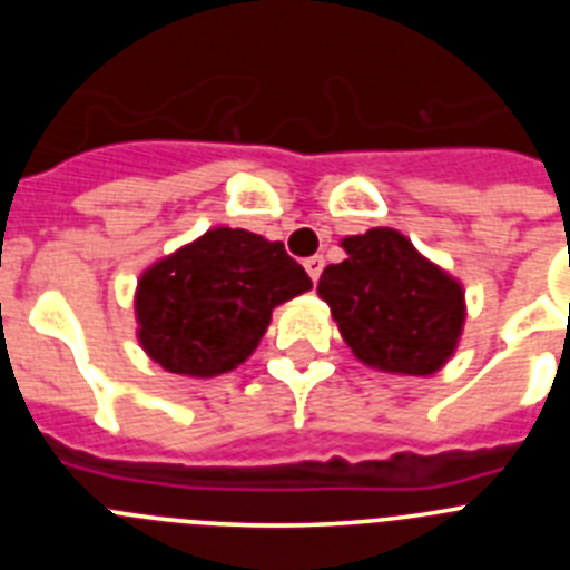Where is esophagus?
I'll return each mask as SVG.
<instances>
[{"label": "esophagus", "mask_w": 570, "mask_h": 570, "mask_svg": "<svg viewBox=\"0 0 570 570\" xmlns=\"http://www.w3.org/2000/svg\"><path fill=\"white\" fill-rule=\"evenodd\" d=\"M322 268H325V259H322V256H311V259H305V271H308V276L314 282H320Z\"/></svg>", "instance_id": "1"}]
</instances>
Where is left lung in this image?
Wrapping results in <instances>:
<instances>
[{
	"label": "left lung",
	"instance_id": "obj_1",
	"mask_svg": "<svg viewBox=\"0 0 570 570\" xmlns=\"http://www.w3.org/2000/svg\"><path fill=\"white\" fill-rule=\"evenodd\" d=\"M345 259L320 276V296L362 365L431 376L456 354L465 328V288L394 228L340 242Z\"/></svg>",
	"mask_w": 570,
	"mask_h": 570
}]
</instances>
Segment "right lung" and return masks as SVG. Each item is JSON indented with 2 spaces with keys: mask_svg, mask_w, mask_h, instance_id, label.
I'll use <instances>...</instances> for the list:
<instances>
[{
  "mask_svg": "<svg viewBox=\"0 0 570 570\" xmlns=\"http://www.w3.org/2000/svg\"><path fill=\"white\" fill-rule=\"evenodd\" d=\"M305 291L308 274L282 242L219 225L142 271L136 340L170 374H228L254 354L276 305Z\"/></svg>",
  "mask_w": 570,
  "mask_h": 570,
  "instance_id": "add662e5",
  "label": "right lung"
}]
</instances>
